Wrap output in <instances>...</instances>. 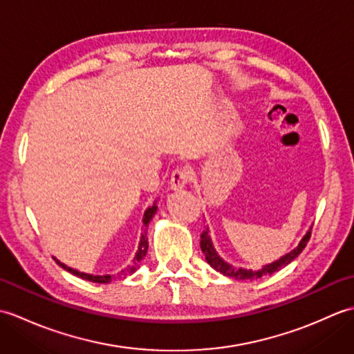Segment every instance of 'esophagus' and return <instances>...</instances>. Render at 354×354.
Instances as JSON below:
<instances>
[{"instance_id":"obj_1","label":"esophagus","mask_w":354,"mask_h":354,"mask_svg":"<svg viewBox=\"0 0 354 354\" xmlns=\"http://www.w3.org/2000/svg\"><path fill=\"white\" fill-rule=\"evenodd\" d=\"M190 179H192V169L184 165V167H179L171 173L170 187L173 190H179L183 189V187H185L187 183H190Z\"/></svg>"}]
</instances>
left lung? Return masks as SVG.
Masks as SVG:
<instances>
[{"label": "left lung", "mask_w": 354, "mask_h": 354, "mask_svg": "<svg viewBox=\"0 0 354 354\" xmlns=\"http://www.w3.org/2000/svg\"><path fill=\"white\" fill-rule=\"evenodd\" d=\"M310 239V230L307 231V234L303 237L301 242L295 248V250H292L289 254L283 255L281 259H278L277 261L270 263V265L263 266L259 270H251V269H243V268H232L231 265H228L227 261H223L219 255H217L214 246L212 243V239L208 236V228L207 231H204L201 234V250L202 252L205 254V260L209 266L213 269H216L217 272H221L227 277L231 278H236V280H248V281H252V280H257L260 277H265V275H270L277 272V270H280L281 268L288 266L292 260H295L299 254L303 252V250L306 248L307 242H309Z\"/></svg>", "instance_id": "left-lung-1"}]
</instances>
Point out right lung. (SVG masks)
<instances>
[{
	"mask_svg": "<svg viewBox=\"0 0 354 354\" xmlns=\"http://www.w3.org/2000/svg\"><path fill=\"white\" fill-rule=\"evenodd\" d=\"M156 204H153L152 207H149L146 212H145V217H142V225H145V227H147L149 225V222L152 221V217L155 216V213H156ZM147 248H149V242H147V231L145 230L142 231V234H141V239H140V245H138V251H137V254H135V257H133V261L131 263V266H127L126 269H123L122 272L120 274H117V277L118 278H123V277H126V275H129V274H133L135 270L138 269V266H140V261L146 257V252H147ZM56 261H57V265L59 266H62L65 270H68V272H71L73 275H76V277H80V278H84V280H88V281H93V283H111L112 280H114L115 277H112V275H91V274H85V272H79V270H76V269H73V268H68L66 265H64V263H61L57 259H55Z\"/></svg>",
	"mask_w": 354,
	"mask_h": 354,
	"instance_id": "add662e5",
	"label": "right lung"
}]
</instances>
